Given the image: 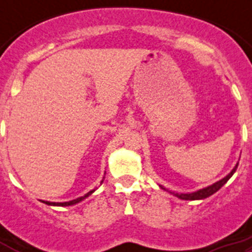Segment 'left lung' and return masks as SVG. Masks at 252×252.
Here are the masks:
<instances>
[{"label":"left lung","mask_w":252,"mask_h":252,"mask_svg":"<svg viewBox=\"0 0 252 252\" xmlns=\"http://www.w3.org/2000/svg\"><path fill=\"white\" fill-rule=\"evenodd\" d=\"M237 167H238V163L234 166V168H233V170H231V171L229 172L226 176H223L222 179H220L219 182H216V183L211 184V186H208V187H204V188H201V189H197V191H195V192H188V193H178V192H170V193H172V195L176 196V197H179V199H182V200L207 199V197L212 196L213 193H216V192L219 191L220 188L222 187L223 184L226 183L227 180L230 179L231 176H233V174L235 172V170H237ZM159 187H161L162 189H166V188H163L162 186H159Z\"/></svg>","instance_id":"8db88e82"}]
</instances>
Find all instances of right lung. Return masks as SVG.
Masks as SVG:
<instances>
[{
  "mask_svg": "<svg viewBox=\"0 0 252 252\" xmlns=\"http://www.w3.org/2000/svg\"><path fill=\"white\" fill-rule=\"evenodd\" d=\"M104 174H106V172H104ZM102 183H103V180L100 182V184H102ZM94 191H95V189H91L90 192H87L86 195L81 196V197H78V199L72 200V201H65V203H51V201H44V200H43V203L47 204V205H53V207H69V205H76V204L81 203V201L86 199V197H89V196H90Z\"/></svg>",
  "mask_w": 252,
  "mask_h": 252,
  "instance_id": "1",
  "label": "right lung"
}]
</instances>
